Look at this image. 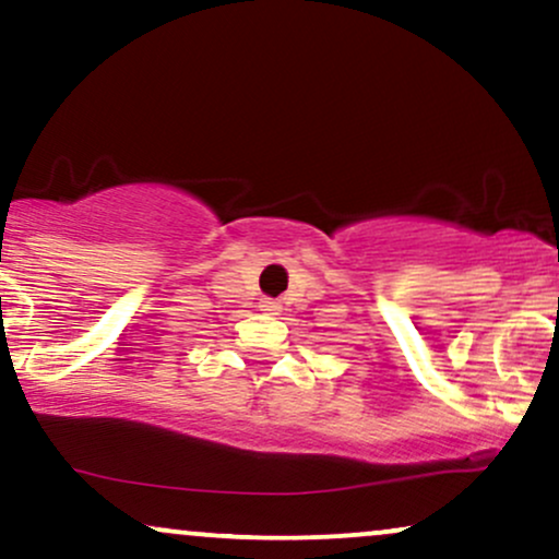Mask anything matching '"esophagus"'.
<instances>
[{"label": "esophagus", "instance_id": "1", "mask_svg": "<svg viewBox=\"0 0 559 559\" xmlns=\"http://www.w3.org/2000/svg\"><path fill=\"white\" fill-rule=\"evenodd\" d=\"M259 308H261V311H264V313H277V311H280V304H277V300H272V298H264V300H261V304H259Z\"/></svg>", "mask_w": 559, "mask_h": 559}]
</instances>
